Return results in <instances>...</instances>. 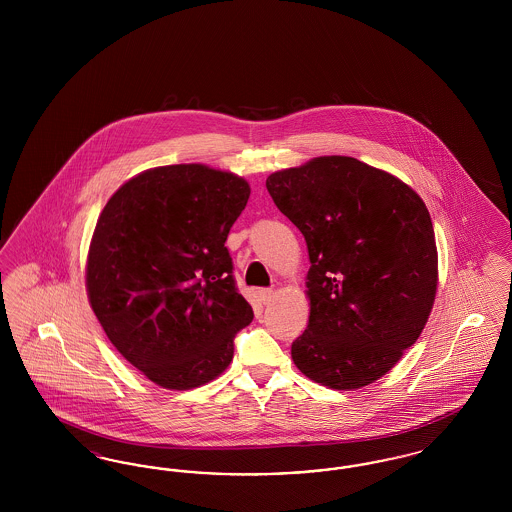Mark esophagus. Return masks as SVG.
<instances>
[{
	"instance_id": "1",
	"label": "esophagus",
	"mask_w": 512,
	"mask_h": 512,
	"mask_svg": "<svg viewBox=\"0 0 512 512\" xmlns=\"http://www.w3.org/2000/svg\"><path fill=\"white\" fill-rule=\"evenodd\" d=\"M272 295H274L272 290H259V299H261L263 303H268V301L272 299Z\"/></svg>"
}]
</instances>
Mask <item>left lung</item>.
<instances>
[{"label": "left lung", "instance_id": "obj_1", "mask_svg": "<svg viewBox=\"0 0 512 512\" xmlns=\"http://www.w3.org/2000/svg\"><path fill=\"white\" fill-rule=\"evenodd\" d=\"M267 190L303 234L311 268L295 366L332 390L365 388L418 340L438 290L430 213L390 172L343 155L272 172Z\"/></svg>", "mask_w": 512, "mask_h": 512}]
</instances>
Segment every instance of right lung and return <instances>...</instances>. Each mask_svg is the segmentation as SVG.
I'll use <instances>...</instances> for the list:
<instances>
[{"mask_svg":"<svg viewBox=\"0 0 512 512\" xmlns=\"http://www.w3.org/2000/svg\"><path fill=\"white\" fill-rule=\"evenodd\" d=\"M249 194L234 172L167 165L124 182L99 215L86 261L90 305L115 349L161 388L215 380L253 320L224 247Z\"/></svg>","mask_w":512,"mask_h":512,"instance_id":"add662e5","label":"right lung"}]
</instances>
